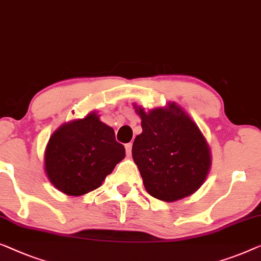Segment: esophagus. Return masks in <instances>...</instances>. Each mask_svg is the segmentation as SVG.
Returning <instances> with one entry per match:
<instances>
[{
    "instance_id": "34e87169",
    "label": "esophagus",
    "mask_w": 261,
    "mask_h": 261,
    "mask_svg": "<svg viewBox=\"0 0 261 261\" xmlns=\"http://www.w3.org/2000/svg\"><path fill=\"white\" fill-rule=\"evenodd\" d=\"M132 146H133V145H132L130 142L126 143V146H124V147H126V153L128 154V155H129V154L132 153Z\"/></svg>"
}]
</instances>
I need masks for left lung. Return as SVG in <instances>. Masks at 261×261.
Masks as SVG:
<instances>
[{
    "mask_svg": "<svg viewBox=\"0 0 261 261\" xmlns=\"http://www.w3.org/2000/svg\"><path fill=\"white\" fill-rule=\"evenodd\" d=\"M135 111L142 133L132 154L146 191L167 202L194 193L211 167L208 145L195 122L175 103L149 113L141 107Z\"/></svg>",
    "mask_w": 261,
    "mask_h": 261,
    "instance_id": "left-lung-1",
    "label": "left lung"
}]
</instances>
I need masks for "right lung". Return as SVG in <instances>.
<instances>
[{
    "label": "right lung",
    "mask_w": 261,
    "mask_h": 261,
    "mask_svg": "<svg viewBox=\"0 0 261 261\" xmlns=\"http://www.w3.org/2000/svg\"><path fill=\"white\" fill-rule=\"evenodd\" d=\"M126 155L112 127L95 113L63 124L49 139L44 168L50 182L68 195L96 190Z\"/></svg>",
    "instance_id": "obj_1"
}]
</instances>
